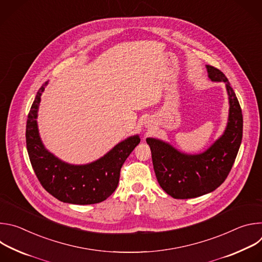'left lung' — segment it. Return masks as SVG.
Masks as SVG:
<instances>
[{
  "label": "left lung",
  "mask_w": 262,
  "mask_h": 262,
  "mask_svg": "<svg viewBox=\"0 0 262 262\" xmlns=\"http://www.w3.org/2000/svg\"><path fill=\"white\" fill-rule=\"evenodd\" d=\"M212 82H224L229 98V116L224 134L204 152L186 155L167 142L147 138L161 188L175 199L196 198L214 191L227 178L243 139V114L237 97L217 68L206 65Z\"/></svg>",
  "instance_id": "8db88e82"
}]
</instances>
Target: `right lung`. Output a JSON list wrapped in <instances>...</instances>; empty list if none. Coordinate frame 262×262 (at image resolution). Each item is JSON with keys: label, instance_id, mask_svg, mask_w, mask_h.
Instances as JSON below:
<instances>
[{"label": "right lung", "instance_id": "1", "mask_svg": "<svg viewBox=\"0 0 262 262\" xmlns=\"http://www.w3.org/2000/svg\"><path fill=\"white\" fill-rule=\"evenodd\" d=\"M48 82L36 94L26 127L27 150L33 170L41 185L58 200L79 205L105 200L117 189L120 170L140 143L138 135L118 143L102 158L86 165H71L55 157L42 144L37 126L40 96Z\"/></svg>", "mask_w": 262, "mask_h": 262}]
</instances>
